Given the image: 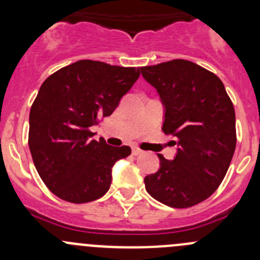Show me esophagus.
Instances as JSON below:
<instances>
[{
    "label": "esophagus",
    "mask_w": 260,
    "mask_h": 260,
    "mask_svg": "<svg viewBox=\"0 0 260 260\" xmlns=\"http://www.w3.org/2000/svg\"><path fill=\"white\" fill-rule=\"evenodd\" d=\"M143 151L141 148H138V147H133L132 148V154L133 156H140V154H142Z\"/></svg>",
    "instance_id": "34e87169"
}]
</instances>
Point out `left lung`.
Masks as SVG:
<instances>
[{
	"label": "left lung",
	"mask_w": 260,
	"mask_h": 260,
	"mask_svg": "<svg viewBox=\"0 0 260 260\" xmlns=\"http://www.w3.org/2000/svg\"><path fill=\"white\" fill-rule=\"evenodd\" d=\"M165 107V135L176 137L174 161L158 154V171L145 177L153 199L176 209L211 196L224 180L237 146L235 111L222 81L192 61L175 59L141 68Z\"/></svg>",
	"instance_id": "obj_1"
}]
</instances>
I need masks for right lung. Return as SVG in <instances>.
Instances as JSON below:
<instances>
[{
	"mask_svg": "<svg viewBox=\"0 0 260 260\" xmlns=\"http://www.w3.org/2000/svg\"><path fill=\"white\" fill-rule=\"evenodd\" d=\"M140 68L79 60L43 83L30 111L28 147L46 187L64 201L90 203L111 187L112 167L128 146L91 140L90 127L114 112Z\"/></svg>",
	"mask_w": 260,
	"mask_h": 260,
	"instance_id": "add662e5",
	"label": "right lung"
}]
</instances>
